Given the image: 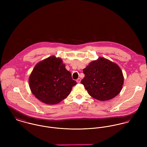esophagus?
Instances as JSON below:
<instances>
[{"label":"esophagus","mask_w":147,"mask_h":147,"mask_svg":"<svg viewBox=\"0 0 147 147\" xmlns=\"http://www.w3.org/2000/svg\"><path fill=\"white\" fill-rule=\"evenodd\" d=\"M80 82H81V79H80V78H78V79L76 80V82H77L78 83H80Z\"/></svg>","instance_id":"esophagus-1"}]
</instances>
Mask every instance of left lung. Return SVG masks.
I'll use <instances>...</instances> for the list:
<instances>
[{"mask_svg":"<svg viewBox=\"0 0 147 147\" xmlns=\"http://www.w3.org/2000/svg\"><path fill=\"white\" fill-rule=\"evenodd\" d=\"M81 83L89 94L99 101H107L117 96L121 91L124 77L120 67L104 58H98L87 65Z\"/></svg>","mask_w":147,"mask_h":147,"instance_id":"left-lung-1","label":"left lung"}]
</instances>
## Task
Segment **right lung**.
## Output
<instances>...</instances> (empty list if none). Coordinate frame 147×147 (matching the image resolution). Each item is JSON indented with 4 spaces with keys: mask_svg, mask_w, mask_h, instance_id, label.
<instances>
[{
    "mask_svg": "<svg viewBox=\"0 0 147 147\" xmlns=\"http://www.w3.org/2000/svg\"><path fill=\"white\" fill-rule=\"evenodd\" d=\"M62 59L50 57L37 63L29 78L32 93L42 102L58 104L71 93L77 83L65 69Z\"/></svg>",
    "mask_w": 147,
    "mask_h": 147,
    "instance_id": "add662e5",
    "label": "right lung"
}]
</instances>
